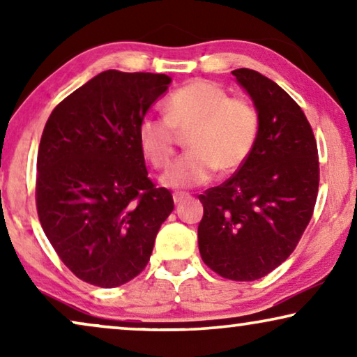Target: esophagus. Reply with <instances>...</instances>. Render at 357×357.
Wrapping results in <instances>:
<instances>
[{"label": "esophagus", "mask_w": 357, "mask_h": 357, "mask_svg": "<svg viewBox=\"0 0 357 357\" xmlns=\"http://www.w3.org/2000/svg\"><path fill=\"white\" fill-rule=\"evenodd\" d=\"M190 195L188 193H174V202H175V204H178V203H182L185 198H188Z\"/></svg>", "instance_id": "esophagus-1"}]
</instances>
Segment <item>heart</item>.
<instances>
[{
    "label": "heart",
    "mask_w": 357,
    "mask_h": 357,
    "mask_svg": "<svg viewBox=\"0 0 357 357\" xmlns=\"http://www.w3.org/2000/svg\"><path fill=\"white\" fill-rule=\"evenodd\" d=\"M187 131L188 151L160 178L167 188L198 187L209 182L216 169L222 175L241 169L260 135V114L250 100L231 97L218 82L192 81L169 96L164 116L141 119V153L154 169H165L175 154L177 133Z\"/></svg>",
    "instance_id": "1"
}]
</instances>
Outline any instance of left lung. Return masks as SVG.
Segmentation results:
<instances>
[{
    "label": "left lung",
    "instance_id": "8db88e82",
    "mask_svg": "<svg viewBox=\"0 0 357 357\" xmlns=\"http://www.w3.org/2000/svg\"><path fill=\"white\" fill-rule=\"evenodd\" d=\"M260 114L247 162L199 195L203 261L219 276L255 281L294 252L314 214L320 167L312 126L296 100L258 71H232Z\"/></svg>",
    "mask_w": 357,
    "mask_h": 357
}]
</instances>
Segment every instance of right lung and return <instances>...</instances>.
I'll list each match as a JSON object with an SVG mask.
<instances>
[{
    "instance_id": "add662e5",
    "label": "right lung",
    "mask_w": 357,
    "mask_h": 357,
    "mask_svg": "<svg viewBox=\"0 0 357 357\" xmlns=\"http://www.w3.org/2000/svg\"><path fill=\"white\" fill-rule=\"evenodd\" d=\"M154 73L107 70L48 116L37 155L42 229L79 280L116 287L148 265L174 209L167 188L148 177L138 125L170 84Z\"/></svg>"
}]
</instances>
